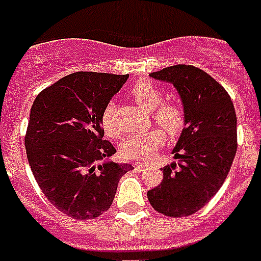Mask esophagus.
<instances>
[{
	"label": "esophagus",
	"mask_w": 261,
	"mask_h": 261,
	"mask_svg": "<svg viewBox=\"0 0 261 261\" xmlns=\"http://www.w3.org/2000/svg\"><path fill=\"white\" fill-rule=\"evenodd\" d=\"M135 167H136V170L140 171V172H141V171L145 170V168H147V166H145V164H144V163H136V164H135Z\"/></svg>",
	"instance_id": "obj_1"
}]
</instances>
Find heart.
Instances as JSON below:
<instances>
[{
	"mask_svg": "<svg viewBox=\"0 0 261 261\" xmlns=\"http://www.w3.org/2000/svg\"><path fill=\"white\" fill-rule=\"evenodd\" d=\"M130 97L145 109L152 112V120L171 136L182 132L185 126V112L176 103H162L163 94L155 83L148 79H140L133 85ZM101 125L106 136L112 139L120 137V130L113 122V106H106L101 114ZM164 136L159 129H151L126 137L120 145V155L124 159L145 160L163 144Z\"/></svg>",
	"mask_w": 261,
	"mask_h": 261,
	"instance_id": "b5f03b06",
	"label": "heart"
}]
</instances>
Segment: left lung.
I'll return each instance as SVG.
<instances>
[{"label":"left lung","mask_w":261,"mask_h":261,"mask_svg":"<svg viewBox=\"0 0 261 261\" xmlns=\"http://www.w3.org/2000/svg\"><path fill=\"white\" fill-rule=\"evenodd\" d=\"M172 83L182 99L185 128L163 168V180L148 191L152 207L168 217H187L221 189L237 151V117L224 87L207 72L176 64L149 74Z\"/></svg>","instance_id":"1"}]
</instances>
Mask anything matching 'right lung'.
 <instances>
[{
	"instance_id": "right-lung-1",
	"label": "right lung",
	"mask_w": 261,
	"mask_h": 261,
	"mask_svg": "<svg viewBox=\"0 0 261 261\" xmlns=\"http://www.w3.org/2000/svg\"><path fill=\"white\" fill-rule=\"evenodd\" d=\"M129 75L74 72L37 95L29 116L25 149L48 201L75 220L99 217L113 203L130 164L114 163L103 140L101 114Z\"/></svg>"
}]
</instances>
